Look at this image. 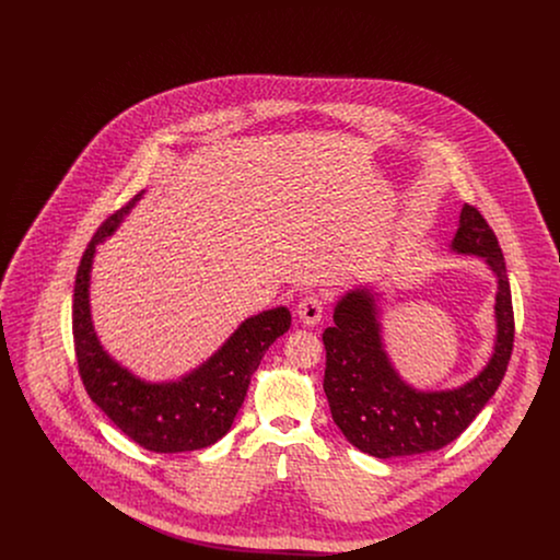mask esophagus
Returning <instances> with one entry per match:
<instances>
[{
  "label": "esophagus",
  "instance_id": "obj_1",
  "mask_svg": "<svg viewBox=\"0 0 560 560\" xmlns=\"http://www.w3.org/2000/svg\"><path fill=\"white\" fill-rule=\"evenodd\" d=\"M323 298H320L319 293H306V295H302V300L298 302V317L302 323H306V325H317L319 323L320 317H323Z\"/></svg>",
  "mask_w": 560,
  "mask_h": 560
}]
</instances>
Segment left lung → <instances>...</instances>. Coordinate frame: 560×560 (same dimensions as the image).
Returning a JSON list of instances; mask_svg holds the SVG:
<instances>
[{"mask_svg": "<svg viewBox=\"0 0 560 560\" xmlns=\"http://www.w3.org/2000/svg\"><path fill=\"white\" fill-rule=\"evenodd\" d=\"M453 249L485 258L498 277V342L489 365L457 390L418 393L400 382L380 340L375 304L368 292H350L323 331V390L331 418L348 443L373 457L436 452L455 441L480 413L504 380L514 347V311L506 262L493 229L466 203Z\"/></svg>", "mask_w": 560, "mask_h": 560, "instance_id": "1", "label": "left lung"}]
</instances>
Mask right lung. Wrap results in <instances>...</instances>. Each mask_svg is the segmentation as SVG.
<instances>
[{
	"mask_svg": "<svg viewBox=\"0 0 560 560\" xmlns=\"http://www.w3.org/2000/svg\"><path fill=\"white\" fill-rule=\"evenodd\" d=\"M140 192L110 213L88 243L73 290V345L85 393L108 420L140 447L155 453L195 452L222 439L240 411L252 373L268 347L290 329L292 315L279 306L245 320L212 359L180 382L147 384L119 368L94 334L88 285L96 243L110 235Z\"/></svg>",
	"mask_w": 560,
	"mask_h": 560,
	"instance_id": "add662e5",
	"label": "right lung"
}]
</instances>
